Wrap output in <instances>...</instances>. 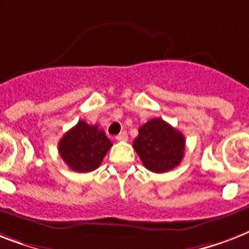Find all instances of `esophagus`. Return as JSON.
Here are the masks:
<instances>
[{"label":"esophagus","instance_id":"esophagus-1","mask_svg":"<svg viewBox=\"0 0 249 249\" xmlns=\"http://www.w3.org/2000/svg\"><path fill=\"white\" fill-rule=\"evenodd\" d=\"M115 139H117L118 141H126L127 139H128V136H127V132H124V131H123V132H121L119 135H117V136H115Z\"/></svg>","mask_w":249,"mask_h":249}]
</instances>
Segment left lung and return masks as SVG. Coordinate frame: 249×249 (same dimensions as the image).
Here are the masks:
<instances>
[{"mask_svg":"<svg viewBox=\"0 0 249 249\" xmlns=\"http://www.w3.org/2000/svg\"><path fill=\"white\" fill-rule=\"evenodd\" d=\"M134 149L145 168L164 174L178 167L184 158L185 137L162 118H154L139 128Z\"/></svg>","mask_w":249,"mask_h":249,"instance_id":"1","label":"left lung"}]
</instances>
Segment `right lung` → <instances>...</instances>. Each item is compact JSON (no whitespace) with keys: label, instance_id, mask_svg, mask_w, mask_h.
<instances>
[{"label":"right lung","instance_id":"right-lung-1","mask_svg":"<svg viewBox=\"0 0 249 249\" xmlns=\"http://www.w3.org/2000/svg\"><path fill=\"white\" fill-rule=\"evenodd\" d=\"M112 145L99 126H90L85 121H79L60 139L59 153L71 170L86 174L100 166Z\"/></svg>","mask_w":249,"mask_h":249}]
</instances>
